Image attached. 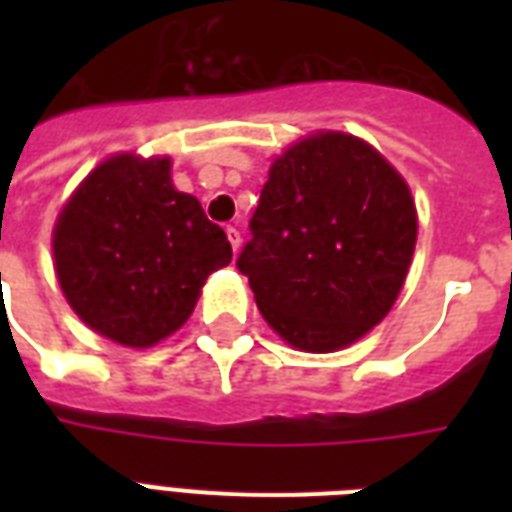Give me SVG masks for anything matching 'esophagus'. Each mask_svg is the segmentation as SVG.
<instances>
[{
    "instance_id": "1",
    "label": "esophagus",
    "mask_w": 512,
    "mask_h": 512,
    "mask_svg": "<svg viewBox=\"0 0 512 512\" xmlns=\"http://www.w3.org/2000/svg\"><path fill=\"white\" fill-rule=\"evenodd\" d=\"M225 233H228V241H231L233 252H239V247H241L239 228H236V225H228V228H225Z\"/></svg>"
}]
</instances>
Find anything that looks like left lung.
<instances>
[{"label": "left lung", "mask_w": 512, "mask_h": 512, "mask_svg": "<svg viewBox=\"0 0 512 512\" xmlns=\"http://www.w3.org/2000/svg\"><path fill=\"white\" fill-rule=\"evenodd\" d=\"M239 271L289 345L332 353L377 327L404 287L417 209L380 151L319 132L273 162Z\"/></svg>", "instance_id": "left-lung-1"}]
</instances>
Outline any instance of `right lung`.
I'll list each match as a JSON object with an SVG mask.
<instances>
[{"label": "right lung", "mask_w": 512, "mask_h": 512, "mask_svg": "<svg viewBox=\"0 0 512 512\" xmlns=\"http://www.w3.org/2000/svg\"><path fill=\"white\" fill-rule=\"evenodd\" d=\"M60 289L98 335L148 348L183 327L231 244L199 199L175 191L170 159L119 154L98 164L52 231Z\"/></svg>", "instance_id": "obj_1"}]
</instances>
